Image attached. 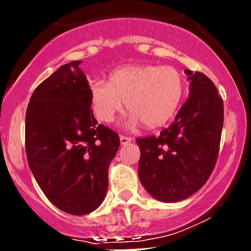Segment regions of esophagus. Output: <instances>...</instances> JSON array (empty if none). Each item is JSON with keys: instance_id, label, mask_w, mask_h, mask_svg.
I'll return each instance as SVG.
<instances>
[{"instance_id": "34e87169", "label": "esophagus", "mask_w": 251, "mask_h": 251, "mask_svg": "<svg viewBox=\"0 0 251 251\" xmlns=\"http://www.w3.org/2000/svg\"><path fill=\"white\" fill-rule=\"evenodd\" d=\"M121 144L124 145V144H128V143L132 142V138L130 137H127V135H121Z\"/></svg>"}]
</instances>
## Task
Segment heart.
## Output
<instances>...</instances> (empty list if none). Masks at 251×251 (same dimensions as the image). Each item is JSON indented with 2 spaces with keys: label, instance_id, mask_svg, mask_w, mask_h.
Instances as JSON below:
<instances>
[{
  "label": "heart",
  "instance_id": "1",
  "mask_svg": "<svg viewBox=\"0 0 251 251\" xmlns=\"http://www.w3.org/2000/svg\"><path fill=\"white\" fill-rule=\"evenodd\" d=\"M91 103L97 118L108 124L124 107L129 126L148 129L168 123L180 107L185 80L170 65L124 66L111 73L108 81L91 83Z\"/></svg>",
  "mask_w": 251,
  "mask_h": 251
}]
</instances>
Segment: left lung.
<instances>
[{
    "mask_svg": "<svg viewBox=\"0 0 251 251\" xmlns=\"http://www.w3.org/2000/svg\"><path fill=\"white\" fill-rule=\"evenodd\" d=\"M190 96L175 121L159 135L135 139L140 148L138 174L145 190L163 202L196 193L211 176L219 154L223 100L211 78L186 70Z\"/></svg>",
    "mask_w": 251,
    "mask_h": 251,
    "instance_id": "left-lung-1",
    "label": "left lung"
}]
</instances>
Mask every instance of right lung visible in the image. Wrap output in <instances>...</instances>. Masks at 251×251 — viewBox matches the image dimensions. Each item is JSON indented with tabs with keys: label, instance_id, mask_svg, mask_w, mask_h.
I'll list each match as a JSON object with an SVG mask.
<instances>
[{
	"label": "right lung",
	"instance_id": "add662e5",
	"mask_svg": "<svg viewBox=\"0 0 251 251\" xmlns=\"http://www.w3.org/2000/svg\"><path fill=\"white\" fill-rule=\"evenodd\" d=\"M81 60L60 66L34 90L25 112L28 165L47 199L82 216L103 202L117 132L99 124Z\"/></svg>",
	"mask_w": 251,
	"mask_h": 251
}]
</instances>
